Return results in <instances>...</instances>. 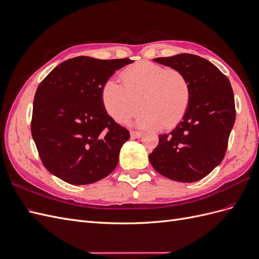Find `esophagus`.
<instances>
[{"instance_id": "34e87169", "label": "esophagus", "mask_w": 259, "mask_h": 259, "mask_svg": "<svg viewBox=\"0 0 259 259\" xmlns=\"http://www.w3.org/2000/svg\"><path fill=\"white\" fill-rule=\"evenodd\" d=\"M142 133H140V132H137V131H132L131 132V137L132 138H140V137H142Z\"/></svg>"}]
</instances>
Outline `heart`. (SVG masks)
<instances>
[{
    "instance_id": "b5f03b06",
    "label": "heart",
    "mask_w": 259,
    "mask_h": 259,
    "mask_svg": "<svg viewBox=\"0 0 259 259\" xmlns=\"http://www.w3.org/2000/svg\"><path fill=\"white\" fill-rule=\"evenodd\" d=\"M122 84L104 82L100 101L106 113L117 123L125 122L139 109L137 125L143 128L170 130L183 120L191 101V86L178 69L143 60L125 68Z\"/></svg>"
}]
</instances>
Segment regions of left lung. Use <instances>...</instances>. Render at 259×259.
<instances>
[{"label":"left lung","mask_w":259,"mask_h":259,"mask_svg":"<svg viewBox=\"0 0 259 259\" xmlns=\"http://www.w3.org/2000/svg\"><path fill=\"white\" fill-rule=\"evenodd\" d=\"M153 61L178 69L187 76L191 101L176 128L159 135V145L149 160L164 177L180 183L197 182L207 176L226 154L236 121L231 84L215 65L197 55L179 54Z\"/></svg>","instance_id":"obj_1"}]
</instances>
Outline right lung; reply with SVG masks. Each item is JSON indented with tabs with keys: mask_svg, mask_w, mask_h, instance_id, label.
Segmentation results:
<instances>
[{
	"mask_svg": "<svg viewBox=\"0 0 259 259\" xmlns=\"http://www.w3.org/2000/svg\"><path fill=\"white\" fill-rule=\"evenodd\" d=\"M128 58L79 56L55 68L36 90L31 134L43 165L71 185H89L116 167L130 132L104 110L100 90Z\"/></svg>",
	"mask_w": 259,
	"mask_h": 259,
	"instance_id": "right-lung-1",
	"label": "right lung"
}]
</instances>
